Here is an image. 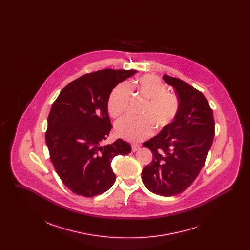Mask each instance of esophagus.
Listing matches in <instances>:
<instances>
[{"mask_svg":"<svg viewBox=\"0 0 250 250\" xmlns=\"http://www.w3.org/2000/svg\"><path fill=\"white\" fill-rule=\"evenodd\" d=\"M131 147H132V151H133V152H137V151L140 149L141 145H139V144H132Z\"/></svg>","mask_w":250,"mask_h":250,"instance_id":"1","label":"esophagus"}]
</instances>
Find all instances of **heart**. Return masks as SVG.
I'll return each instance as SVG.
<instances>
[{
  "instance_id": "heart-1",
  "label": "heart",
  "mask_w": 250,
  "mask_h": 250,
  "mask_svg": "<svg viewBox=\"0 0 250 250\" xmlns=\"http://www.w3.org/2000/svg\"><path fill=\"white\" fill-rule=\"evenodd\" d=\"M139 93L147 100L140 118L126 116L115 125L116 135L130 142H142L157 130L167 128L176 119L180 110L178 97L167 92V87L154 75H145L136 82ZM131 95L129 84L115 86L107 100V111L113 118L122 116L127 109Z\"/></svg>"
}]
</instances>
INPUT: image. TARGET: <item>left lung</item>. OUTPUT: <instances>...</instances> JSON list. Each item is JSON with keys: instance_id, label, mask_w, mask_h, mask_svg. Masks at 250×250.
Returning <instances> with one entry per match:
<instances>
[{"instance_id": "8db88e82", "label": "left lung", "mask_w": 250, "mask_h": 250, "mask_svg": "<svg viewBox=\"0 0 250 250\" xmlns=\"http://www.w3.org/2000/svg\"><path fill=\"white\" fill-rule=\"evenodd\" d=\"M163 79L178 96L180 110L174 122L143 143L153 153L144 167L143 184L156 195L170 197L189 188L199 175L214 136L213 110L200 91L180 79Z\"/></svg>"}]
</instances>
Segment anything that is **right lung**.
<instances>
[{
	"instance_id": "right-lung-1",
	"label": "right lung",
	"mask_w": 250,
	"mask_h": 250,
	"mask_svg": "<svg viewBox=\"0 0 250 250\" xmlns=\"http://www.w3.org/2000/svg\"><path fill=\"white\" fill-rule=\"evenodd\" d=\"M136 70L104 69L66 85L50 108L46 143L62 183L74 193L94 197L108 190L116 177L111 161L128 155L130 144L118 139L102 145L111 130L107 100L116 85Z\"/></svg>"
}]
</instances>
